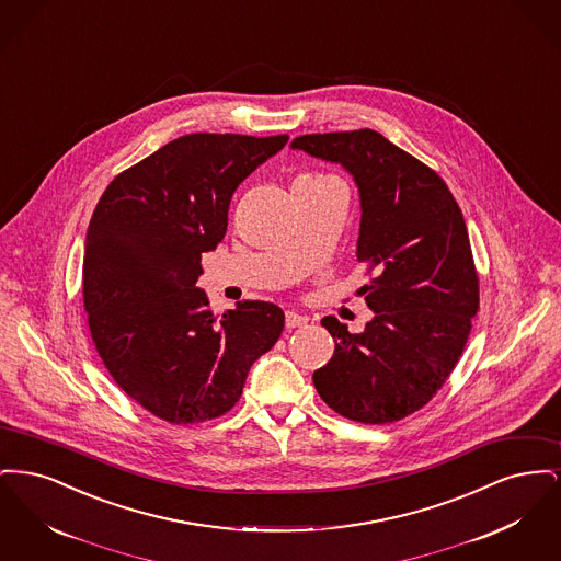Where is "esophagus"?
Here are the masks:
<instances>
[{
	"label": "esophagus",
	"instance_id": "34e87169",
	"mask_svg": "<svg viewBox=\"0 0 561 561\" xmlns=\"http://www.w3.org/2000/svg\"><path fill=\"white\" fill-rule=\"evenodd\" d=\"M286 325L288 328H302V325H307V318L298 316L294 311H286Z\"/></svg>",
	"mask_w": 561,
	"mask_h": 561
}]
</instances>
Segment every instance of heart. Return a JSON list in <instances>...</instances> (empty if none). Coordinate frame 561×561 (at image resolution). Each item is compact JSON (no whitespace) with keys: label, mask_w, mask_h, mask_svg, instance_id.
Here are the masks:
<instances>
[{"label":"heart","mask_w":561,"mask_h":561,"mask_svg":"<svg viewBox=\"0 0 561 561\" xmlns=\"http://www.w3.org/2000/svg\"><path fill=\"white\" fill-rule=\"evenodd\" d=\"M300 179H325V176H300Z\"/></svg>","instance_id":"1"}]
</instances>
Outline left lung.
<instances>
[{
    "label": "left lung",
    "instance_id": "1",
    "mask_svg": "<svg viewBox=\"0 0 561 561\" xmlns=\"http://www.w3.org/2000/svg\"><path fill=\"white\" fill-rule=\"evenodd\" d=\"M290 147L353 176L362 206L355 256L374 273L357 290L374 311L364 332L321 320L336 347L313 385L345 419L396 423L442 389L478 313L465 218L446 183L382 134H305Z\"/></svg>",
    "mask_w": 561,
    "mask_h": 561
}]
</instances>
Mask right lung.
Here are the masks:
<instances>
[{
    "instance_id": "right-lung-1",
    "label": "right lung",
    "mask_w": 561,
    "mask_h": 561,
    "mask_svg": "<svg viewBox=\"0 0 561 561\" xmlns=\"http://www.w3.org/2000/svg\"><path fill=\"white\" fill-rule=\"evenodd\" d=\"M286 142L288 134L181 136L115 176L90 218L92 341L113 380L168 423L229 412L284 330V311L265 300H240L216 320L195 282L202 254L227 233L236 188Z\"/></svg>"
}]
</instances>
